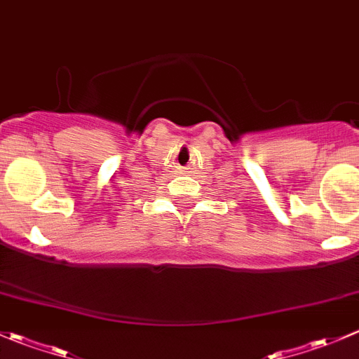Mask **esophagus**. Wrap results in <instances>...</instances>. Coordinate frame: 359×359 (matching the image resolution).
Returning a JSON list of instances; mask_svg holds the SVG:
<instances>
[{
    "instance_id": "1",
    "label": "esophagus",
    "mask_w": 359,
    "mask_h": 359,
    "mask_svg": "<svg viewBox=\"0 0 359 359\" xmlns=\"http://www.w3.org/2000/svg\"><path fill=\"white\" fill-rule=\"evenodd\" d=\"M179 172L180 173H187V168H186V166H179Z\"/></svg>"
}]
</instances>
